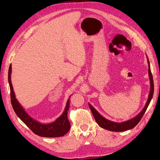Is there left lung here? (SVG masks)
<instances>
[{
  "label": "left lung",
  "mask_w": 160,
  "mask_h": 160,
  "mask_svg": "<svg viewBox=\"0 0 160 160\" xmlns=\"http://www.w3.org/2000/svg\"><path fill=\"white\" fill-rule=\"evenodd\" d=\"M148 75H149V78H150L151 81V89L150 92H149L148 95V98L147 102V104H146L145 107H144L143 109L136 116L134 117L133 118L131 119V120L125 121L123 122H120V123H118V122H112L107 120V119L104 118L103 116L98 113V112L95 109V108L91 106L90 104H89V106L90 109L92 112V114L93 117L96 120V122L98 123V124L100 126V127L103 128L104 129H107V130L111 131H115V132H120V131H125L129 130V129H131L134 128L135 126H136L139 122L140 121L142 118L143 117L144 114L145 113L146 111H147V108H148L149 103L152 99V96H153V92H154V84H153V80H152V76L151 71V68H150V63H149V60L148 59Z\"/></svg>",
  "instance_id": "left-lung-1"
}]
</instances>
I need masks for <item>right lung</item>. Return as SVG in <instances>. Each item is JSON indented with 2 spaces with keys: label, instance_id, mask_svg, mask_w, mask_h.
Segmentation results:
<instances>
[{
  "label": "right lung",
  "instance_id": "obj_1",
  "mask_svg": "<svg viewBox=\"0 0 160 160\" xmlns=\"http://www.w3.org/2000/svg\"><path fill=\"white\" fill-rule=\"evenodd\" d=\"M12 65L9 66L8 72V82L10 88L11 103L16 114L36 135L45 138L62 137L67 134L70 129V122L67 118V112L69 108V99L68 100L66 107L62 114L57 120L50 124H41L33 120L26 113L25 109L16 100L11 81Z\"/></svg>",
  "mask_w": 160,
  "mask_h": 160
}]
</instances>
